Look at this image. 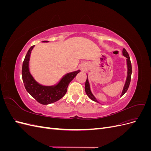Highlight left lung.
I'll return each instance as SVG.
<instances>
[{
    "instance_id": "left-lung-1",
    "label": "left lung",
    "mask_w": 151,
    "mask_h": 151,
    "mask_svg": "<svg viewBox=\"0 0 151 151\" xmlns=\"http://www.w3.org/2000/svg\"><path fill=\"white\" fill-rule=\"evenodd\" d=\"M123 55L127 58V62L128 72H127V80H126V82H125L124 88H123L122 93V94L120 96L121 97L127 92L128 89H129V85H130V80H131V75H132V64H131V62H130V58L129 53H128V52H127V50L125 48L123 49ZM85 91H86V94L88 96V97L91 99H92L93 101H94L95 102L99 103L97 101V99L95 98V97L94 96L93 94H92V93H91L88 77H87V79H86V84H85Z\"/></svg>"
}]
</instances>
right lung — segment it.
Wrapping results in <instances>:
<instances>
[{"label":"right lung","mask_w":151,"mask_h":151,"mask_svg":"<svg viewBox=\"0 0 151 151\" xmlns=\"http://www.w3.org/2000/svg\"><path fill=\"white\" fill-rule=\"evenodd\" d=\"M43 42H48L43 41ZM35 45L31 47L27 52L22 67V77L25 89L28 93L38 103L48 104L57 101L64 96L67 91L68 86L80 70H77L66 74L59 83L54 86H44L36 82L29 70V60L32 50Z\"/></svg>","instance_id":"right-lung-1"}]
</instances>
